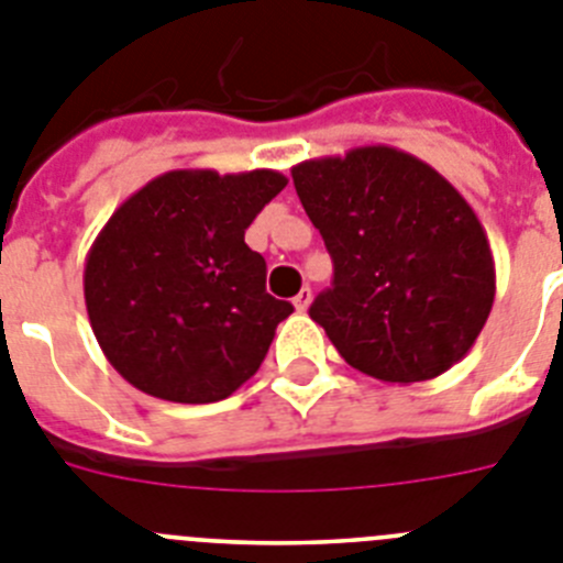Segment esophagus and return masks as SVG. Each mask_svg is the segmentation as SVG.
Masks as SVG:
<instances>
[{
	"label": "esophagus",
	"instance_id": "esophagus-1",
	"mask_svg": "<svg viewBox=\"0 0 563 563\" xmlns=\"http://www.w3.org/2000/svg\"><path fill=\"white\" fill-rule=\"evenodd\" d=\"M310 301H312V290L310 287H301V290L296 292V298H292V307H296L298 312H305L307 307H310Z\"/></svg>",
	"mask_w": 563,
	"mask_h": 563
}]
</instances>
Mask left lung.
<instances>
[{"instance_id":"8db88e82","label":"left lung","mask_w":563,"mask_h":563,"mask_svg":"<svg viewBox=\"0 0 563 563\" xmlns=\"http://www.w3.org/2000/svg\"><path fill=\"white\" fill-rule=\"evenodd\" d=\"M292 186L335 267L310 318L343 361L402 386L460 363L496 296L490 242L465 197L380 143L298 163Z\"/></svg>"}]
</instances>
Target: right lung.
<instances>
[{
    "instance_id": "1",
    "label": "right lung",
    "mask_w": 563,
    "mask_h": 563,
    "mask_svg": "<svg viewBox=\"0 0 563 563\" xmlns=\"http://www.w3.org/2000/svg\"><path fill=\"white\" fill-rule=\"evenodd\" d=\"M285 186L273 168H177L109 217L87 253L84 301L134 389L217 402L256 375L292 305L265 290L267 265L245 231Z\"/></svg>"
}]
</instances>
